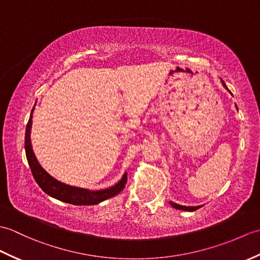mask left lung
<instances>
[{"label": "left lung", "instance_id": "obj_1", "mask_svg": "<svg viewBox=\"0 0 260 260\" xmlns=\"http://www.w3.org/2000/svg\"><path fill=\"white\" fill-rule=\"evenodd\" d=\"M221 82H222V85H223V87L225 88V89L229 90L228 88H227V86H225L224 81H223L222 79H221ZM229 92H230V90H229ZM230 93H231V92H230ZM170 204H171V206H172L173 208L179 209V210H183V211H194V210L200 208V206H199V207H185V206H180V204H176V203H174V202H172V201H170Z\"/></svg>", "mask_w": 260, "mask_h": 260}]
</instances>
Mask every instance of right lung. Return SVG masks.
I'll return each mask as SVG.
<instances>
[{
	"label": "right lung",
	"instance_id": "obj_1",
	"mask_svg": "<svg viewBox=\"0 0 260 260\" xmlns=\"http://www.w3.org/2000/svg\"><path fill=\"white\" fill-rule=\"evenodd\" d=\"M35 110V107L31 110L30 119L27 121L26 129H25V155L27 163L30 165L31 172L33 174V178L37 181L39 186L45 191L48 196H50L57 200H60L66 203L76 204V206H92V204H98L104 200H107L109 198H113L114 196L118 194V193L124 189L127 175L126 173L123 175V178L116 183L115 185L108 187V189L98 190V191H90L87 189H82V187L71 186L68 184H64L62 182L56 180L49 174L47 171L43 169L40 164H39L38 159L33 153L32 145H31V127H32V113Z\"/></svg>",
	"mask_w": 260,
	"mask_h": 260
}]
</instances>
